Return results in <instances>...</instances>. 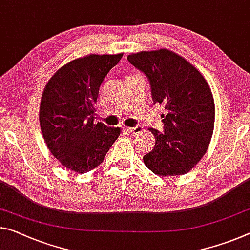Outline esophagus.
<instances>
[{
	"instance_id": "esophagus-1",
	"label": "esophagus",
	"mask_w": 250,
	"mask_h": 250,
	"mask_svg": "<svg viewBox=\"0 0 250 250\" xmlns=\"http://www.w3.org/2000/svg\"><path fill=\"white\" fill-rule=\"evenodd\" d=\"M125 130H126V132H129L131 134H138V133L144 131V128H142L141 125H136V126H133V128H125Z\"/></svg>"
}]
</instances>
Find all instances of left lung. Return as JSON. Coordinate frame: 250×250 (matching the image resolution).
I'll list each match as a JSON object with an SVG mask.
<instances>
[{"mask_svg": "<svg viewBox=\"0 0 250 250\" xmlns=\"http://www.w3.org/2000/svg\"><path fill=\"white\" fill-rule=\"evenodd\" d=\"M128 61L144 72L154 104L165 106L164 132L150 128L154 148L144 157L158 176L189 172L208 149L215 125V102L204 75L172 51H141Z\"/></svg>", "mask_w": 250, "mask_h": 250, "instance_id": "1", "label": "left lung"}]
</instances>
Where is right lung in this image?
Here are the masks:
<instances>
[{"label":"right lung","mask_w":250,"mask_h":250,"mask_svg":"<svg viewBox=\"0 0 250 250\" xmlns=\"http://www.w3.org/2000/svg\"><path fill=\"white\" fill-rule=\"evenodd\" d=\"M124 53L89 54L66 63L47 81L40 125L47 148L62 166L84 173L104 160L120 128L94 124L99 89Z\"/></svg>","instance_id":"add662e5"}]
</instances>
